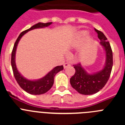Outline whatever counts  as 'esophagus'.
<instances>
[{"instance_id":"obj_1","label":"esophagus","mask_w":125,"mask_h":125,"mask_svg":"<svg viewBox=\"0 0 125 125\" xmlns=\"http://www.w3.org/2000/svg\"><path fill=\"white\" fill-rule=\"evenodd\" d=\"M71 66L70 64L65 63L64 64V69H66V68H67L68 67H69V66Z\"/></svg>"}]
</instances>
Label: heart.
<instances>
[{"instance_id": "obj_1", "label": "heart", "mask_w": 125, "mask_h": 125, "mask_svg": "<svg viewBox=\"0 0 125 125\" xmlns=\"http://www.w3.org/2000/svg\"><path fill=\"white\" fill-rule=\"evenodd\" d=\"M88 32L86 31H81L79 32V36L81 38H84L88 35Z\"/></svg>"}]
</instances>
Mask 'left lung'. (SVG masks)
Wrapping results in <instances>:
<instances>
[{
    "instance_id": "obj_1",
    "label": "left lung",
    "mask_w": 125,
    "mask_h": 125,
    "mask_svg": "<svg viewBox=\"0 0 125 125\" xmlns=\"http://www.w3.org/2000/svg\"><path fill=\"white\" fill-rule=\"evenodd\" d=\"M100 45L105 52V62L101 70L88 73L80 63L73 65L76 72L71 78L70 83L73 88L80 94L84 95L93 94L100 91L109 79L113 67V52L110 42L102 32L96 29Z\"/></svg>"
}]
</instances>
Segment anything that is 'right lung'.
Here are the masks:
<instances>
[{
	"label": "right lung",
	"instance_id": "1",
	"mask_svg": "<svg viewBox=\"0 0 125 125\" xmlns=\"http://www.w3.org/2000/svg\"><path fill=\"white\" fill-rule=\"evenodd\" d=\"M52 23V22H39L32 26L31 28L23 31L19 36L18 38L17 39V40L14 44V47H13L12 55H11V65H12V68L14 77L21 88L31 94L39 95V94L46 93L47 91H49L54 84L55 76L57 73H59V71L64 69L63 66H56L53 68L51 71H49L46 76H44L41 79H35V80H30V79H27V78H24V76L20 73L17 68L16 64H15V53H16L17 45H18L20 39L22 38V37L25 33H27V32L30 31L31 30L35 29L44 28V27H48Z\"/></svg>",
	"mask_w": 125,
	"mask_h": 125
}]
</instances>
